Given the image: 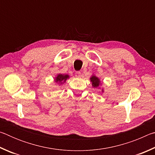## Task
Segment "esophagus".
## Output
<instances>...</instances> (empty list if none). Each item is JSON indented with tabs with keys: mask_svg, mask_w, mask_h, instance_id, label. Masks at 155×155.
Instances as JSON below:
<instances>
[{
	"mask_svg": "<svg viewBox=\"0 0 155 155\" xmlns=\"http://www.w3.org/2000/svg\"><path fill=\"white\" fill-rule=\"evenodd\" d=\"M75 77H77V78L81 77V72H76V73H75Z\"/></svg>",
	"mask_w": 155,
	"mask_h": 155,
	"instance_id": "obj_1",
	"label": "esophagus"
}]
</instances>
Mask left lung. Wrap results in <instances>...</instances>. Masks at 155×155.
Wrapping results in <instances>:
<instances>
[{"mask_svg": "<svg viewBox=\"0 0 155 155\" xmlns=\"http://www.w3.org/2000/svg\"><path fill=\"white\" fill-rule=\"evenodd\" d=\"M90 81L91 82V85H92L93 87H98L99 85H101V81H100L99 78L96 77V76L92 75L90 78ZM102 91H103V90L102 89Z\"/></svg>", "mask_w": 155, "mask_h": 155, "instance_id": "left-lung-1", "label": "left lung"}]
</instances>
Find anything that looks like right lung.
I'll return each instance as SVG.
<instances>
[{
	"instance_id": "add662e5",
	"label": "right lung",
	"mask_w": 155,
	"mask_h": 155,
	"mask_svg": "<svg viewBox=\"0 0 155 155\" xmlns=\"http://www.w3.org/2000/svg\"><path fill=\"white\" fill-rule=\"evenodd\" d=\"M68 78H69V75L59 74H57L55 78H54V81H55V83H58L59 84H63V83H64L65 81H66Z\"/></svg>"
}]
</instances>
